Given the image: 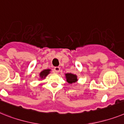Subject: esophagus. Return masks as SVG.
Segmentation results:
<instances>
[{
  "label": "esophagus",
  "instance_id": "1",
  "mask_svg": "<svg viewBox=\"0 0 124 124\" xmlns=\"http://www.w3.org/2000/svg\"><path fill=\"white\" fill-rule=\"evenodd\" d=\"M54 72H56V73H58V72H59L60 70V68L59 67H54Z\"/></svg>",
  "mask_w": 124,
  "mask_h": 124
}]
</instances>
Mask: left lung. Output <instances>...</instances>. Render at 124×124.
Here are the masks:
<instances>
[{"mask_svg": "<svg viewBox=\"0 0 124 124\" xmlns=\"http://www.w3.org/2000/svg\"><path fill=\"white\" fill-rule=\"evenodd\" d=\"M65 77H66V79H67V83H70V84H72V83H76V82L78 81L76 76L74 74H65Z\"/></svg>", "mask_w": 124, "mask_h": 124, "instance_id": "obj_1", "label": "left lung"}]
</instances>
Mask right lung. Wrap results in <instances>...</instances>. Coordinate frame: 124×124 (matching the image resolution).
Instances as JSON below:
<instances>
[{
  "label": "right lung",
  "mask_w": 124,
  "mask_h": 124,
  "mask_svg": "<svg viewBox=\"0 0 124 124\" xmlns=\"http://www.w3.org/2000/svg\"><path fill=\"white\" fill-rule=\"evenodd\" d=\"M50 69H45V70H43L42 72H41V73H40L39 76H40V77H41V78H45L50 73Z\"/></svg>",
  "instance_id": "obj_1"
}]
</instances>
